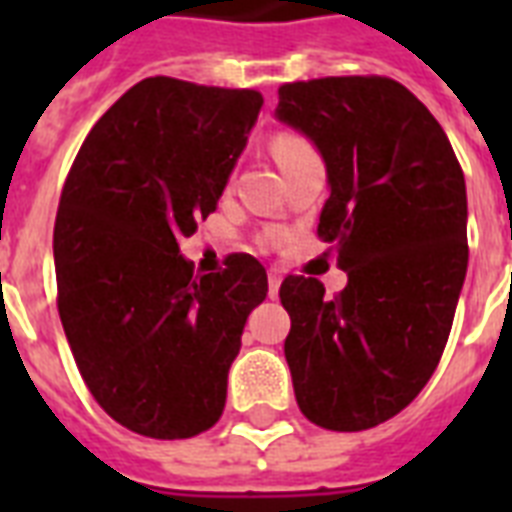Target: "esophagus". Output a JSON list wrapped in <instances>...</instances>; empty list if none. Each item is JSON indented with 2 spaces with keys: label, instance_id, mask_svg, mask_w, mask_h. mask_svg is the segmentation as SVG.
I'll return each mask as SVG.
<instances>
[{
  "label": "esophagus",
  "instance_id": "esophagus-1",
  "mask_svg": "<svg viewBox=\"0 0 512 512\" xmlns=\"http://www.w3.org/2000/svg\"><path fill=\"white\" fill-rule=\"evenodd\" d=\"M281 279H284V276H281V271H276V268H271V271H268V295L271 297L279 295Z\"/></svg>",
  "mask_w": 512,
  "mask_h": 512
}]
</instances>
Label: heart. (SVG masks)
Returning <instances> with one entry per match:
<instances>
[{
  "label": "heart",
  "instance_id": "b5f03b06",
  "mask_svg": "<svg viewBox=\"0 0 512 512\" xmlns=\"http://www.w3.org/2000/svg\"><path fill=\"white\" fill-rule=\"evenodd\" d=\"M303 148H308V143L295 138V135H281V138L273 140V156H276V162H284L287 156L297 154V151H303Z\"/></svg>",
  "mask_w": 512,
  "mask_h": 512
}]
</instances>
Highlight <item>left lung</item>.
Segmentation results:
<instances>
[{"label":"left lung","mask_w":512,"mask_h":512,"mask_svg":"<svg viewBox=\"0 0 512 512\" xmlns=\"http://www.w3.org/2000/svg\"><path fill=\"white\" fill-rule=\"evenodd\" d=\"M276 119L311 140L327 167L319 236L348 284L279 289L300 412L327 430L390 420L436 372L468 273V193L452 143L404 84L327 76L284 84Z\"/></svg>","instance_id":"obj_1"}]
</instances>
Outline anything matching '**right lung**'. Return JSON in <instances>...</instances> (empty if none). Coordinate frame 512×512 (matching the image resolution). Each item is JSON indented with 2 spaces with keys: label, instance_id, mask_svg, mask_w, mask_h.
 Listing matches in <instances>:
<instances>
[{
  "label": "right lung",
  "instance_id": "right-lung-1",
  "mask_svg": "<svg viewBox=\"0 0 512 512\" xmlns=\"http://www.w3.org/2000/svg\"><path fill=\"white\" fill-rule=\"evenodd\" d=\"M260 108L255 90L143 79L100 116L60 193L63 332L95 401L140 436L220 420L247 316L268 295L252 255L199 276L177 247L217 209Z\"/></svg>",
  "mask_w": 512,
  "mask_h": 512
}]
</instances>
